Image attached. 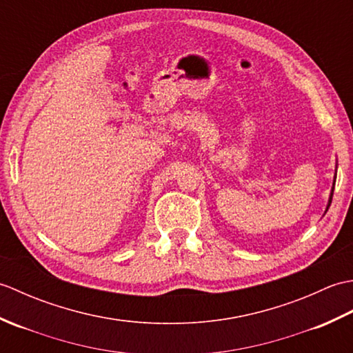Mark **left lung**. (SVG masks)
Here are the masks:
<instances>
[{"label": "left lung", "mask_w": 353, "mask_h": 353, "mask_svg": "<svg viewBox=\"0 0 353 353\" xmlns=\"http://www.w3.org/2000/svg\"><path fill=\"white\" fill-rule=\"evenodd\" d=\"M332 196H334V188H332V191H331V197H329V203H327V209H329V206H331V201H332ZM326 209V211H327Z\"/></svg>", "instance_id": "8db88e82"}]
</instances>
